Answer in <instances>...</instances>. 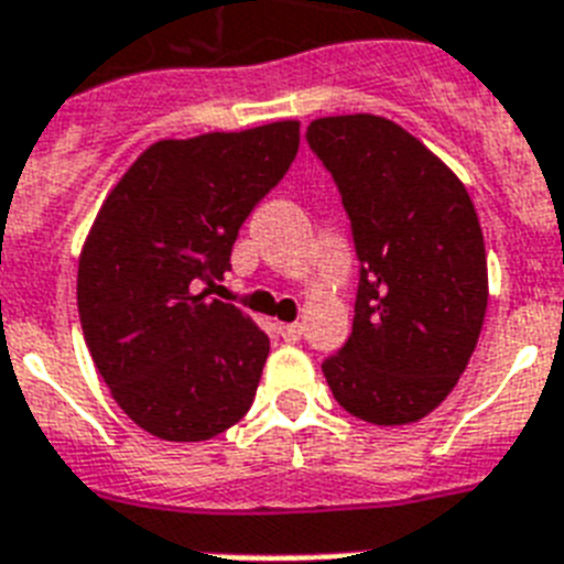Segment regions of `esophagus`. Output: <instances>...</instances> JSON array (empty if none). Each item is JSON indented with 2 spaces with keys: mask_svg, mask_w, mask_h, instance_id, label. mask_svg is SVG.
<instances>
[{
  "mask_svg": "<svg viewBox=\"0 0 564 564\" xmlns=\"http://www.w3.org/2000/svg\"><path fill=\"white\" fill-rule=\"evenodd\" d=\"M303 323H279V335L285 337V340H291V344H296L300 337H303Z\"/></svg>",
  "mask_w": 564,
  "mask_h": 564,
  "instance_id": "esophagus-1",
  "label": "esophagus"
}]
</instances>
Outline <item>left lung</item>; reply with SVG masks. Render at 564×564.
I'll list each match as a JSON object with an SVG mask.
<instances>
[{"mask_svg":"<svg viewBox=\"0 0 564 564\" xmlns=\"http://www.w3.org/2000/svg\"><path fill=\"white\" fill-rule=\"evenodd\" d=\"M305 139L340 192L360 261L352 335L323 376L364 422H416L452 393L484 328L475 204L448 165L381 116L317 119Z\"/></svg>","mask_w":564,"mask_h":564,"instance_id":"obj_1","label":"left lung"}]
</instances>
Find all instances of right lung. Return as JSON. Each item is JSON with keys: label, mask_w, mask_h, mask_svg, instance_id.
<instances>
[{"label": "right lung", "mask_w": 564, "mask_h": 564, "mask_svg": "<svg viewBox=\"0 0 564 564\" xmlns=\"http://www.w3.org/2000/svg\"><path fill=\"white\" fill-rule=\"evenodd\" d=\"M300 121L162 139L116 183L78 264L84 340L119 408L171 443L224 434L253 404L268 335L204 285L285 177Z\"/></svg>", "instance_id": "obj_1"}]
</instances>
